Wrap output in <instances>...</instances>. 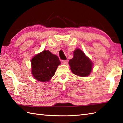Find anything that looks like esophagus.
<instances>
[{
	"label": "esophagus",
	"mask_w": 123,
	"mask_h": 123,
	"mask_svg": "<svg viewBox=\"0 0 123 123\" xmlns=\"http://www.w3.org/2000/svg\"><path fill=\"white\" fill-rule=\"evenodd\" d=\"M62 63L63 64H67L68 63V60H63V61H62Z\"/></svg>",
	"instance_id": "obj_1"
}]
</instances>
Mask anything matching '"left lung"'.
I'll return each instance as SVG.
<instances>
[{
	"instance_id": "1",
	"label": "left lung",
	"mask_w": 123,
	"mask_h": 123,
	"mask_svg": "<svg viewBox=\"0 0 123 123\" xmlns=\"http://www.w3.org/2000/svg\"><path fill=\"white\" fill-rule=\"evenodd\" d=\"M70 69L74 74L81 77L90 75L92 69L93 63L80 49H76L73 58L69 60Z\"/></svg>"
}]
</instances>
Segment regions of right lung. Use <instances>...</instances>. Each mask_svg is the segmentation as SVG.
<instances>
[{"label":"right lung","instance_id":"1","mask_svg":"<svg viewBox=\"0 0 123 123\" xmlns=\"http://www.w3.org/2000/svg\"><path fill=\"white\" fill-rule=\"evenodd\" d=\"M31 64L33 77L40 82H46L54 75L61 62L56 55L44 50L32 58Z\"/></svg>","mask_w":123,"mask_h":123}]
</instances>
